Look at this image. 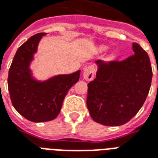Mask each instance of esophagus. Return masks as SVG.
Listing matches in <instances>:
<instances>
[{"label":"esophagus","mask_w":158,"mask_h":158,"mask_svg":"<svg viewBox=\"0 0 158 158\" xmlns=\"http://www.w3.org/2000/svg\"><path fill=\"white\" fill-rule=\"evenodd\" d=\"M95 71H96V69H95V68L93 65H89L88 67H85L84 69V72H83L84 79L85 80H88V81L92 80V79H94Z\"/></svg>","instance_id":"1"}]
</instances>
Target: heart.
<instances>
[{"instance_id":"1","label":"heart","mask_w":158,"mask_h":158,"mask_svg":"<svg viewBox=\"0 0 158 158\" xmlns=\"http://www.w3.org/2000/svg\"><path fill=\"white\" fill-rule=\"evenodd\" d=\"M106 49H107V47H106V46H101L100 48V52H104V51H106Z\"/></svg>"}]
</instances>
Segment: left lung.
<instances>
[{
	"mask_svg": "<svg viewBox=\"0 0 158 158\" xmlns=\"http://www.w3.org/2000/svg\"><path fill=\"white\" fill-rule=\"evenodd\" d=\"M133 55L121 62L96 60V78L88 84L87 107L97 123L118 127L132 119L150 89L152 70L146 51L132 44Z\"/></svg>",
	"mask_w": 158,
	"mask_h": 158,
	"instance_id": "1",
	"label": "left lung"
}]
</instances>
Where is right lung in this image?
<instances>
[{"label": "right lung", "mask_w": 158, "mask_h": 158, "mask_svg": "<svg viewBox=\"0 0 158 158\" xmlns=\"http://www.w3.org/2000/svg\"><path fill=\"white\" fill-rule=\"evenodd\" d=\"M45 32L29 38L17 49L8 73V90L14 108L32 122L55 119L60 112L68 91L79 81L80 70L70 74H58L45 80L32 75L30 65Z\"/></svg>", "instance_id": "1"}]
</instances>
